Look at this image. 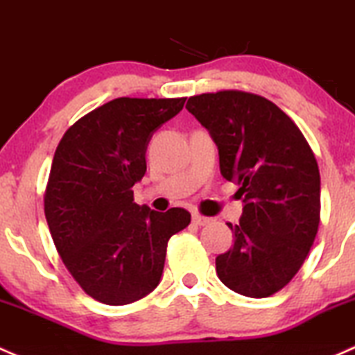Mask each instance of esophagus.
Here are the masks:
<instances>
[{"mask_svg":"<svg viewBox=\"0 0 355 355\" xmlns=\"http://www.w3.org/2000/svg\"><path fill=\"white\" fill-rule=\"evenodd\" d=\"M192 219H193V223H196L197 226H206V225H209V223H212L211 218H207V216L199 214V212H193Z\"/></svg>","mask_w":355,"mask_h":355,"instance_id":"34e87169","label":"esophagus"}]
</instances>
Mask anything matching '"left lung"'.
I'll list each match as a JSON object with an SVG mask.
<instances>
[{"label": "left lung", "instance_id": "8db88e82", "mask_svg": "<svg viewBox=\"0 0 355 355\" xmlns=\"http://www.w3.org/2000/svg\"><path fill=\"white\" fill-rule=\"evenodd\" d=\"M187 110L211 132L221 175L240 185L243 216L233 248L216 259L225 286L268 297L297 274L320 226V170L296 122L255 93L221 89L190 96Z\"/></svg>", "mask_w": 355, "mask_h": 355}]
</instances>
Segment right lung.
Segmentation results:
<instances>
[{"instance_id": "add662e5", "label": "right lung", "mask_w": 355, "mask_h": 355, "mask_svg": "<svg viewBox=\"0 0 355 355\" xmlns=\"http://www.w3.org/2000/svg\"><path fill=\"white\" fill-rule=\"evenodd\" d=\"M184 103V96H121L78 119L59 141L44 212L62 263L100 303L129 304L151 293L168 240L190 225L185 209L151 211L132 192L146 173L153 132Z\"/></svg>"}]
</instances>
